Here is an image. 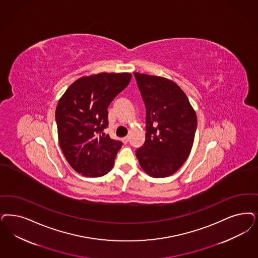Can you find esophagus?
I'll use <instances>...</instances> for the list:
<instances>
[{"mask_svg": "<svg viewBox=\"0 0 258 258\" xmlns=\"http://www.w3.org/2000/svg\"><path fill=\"white\" fill-rule=\"evenodd\" d=\"M122 141H123L124 144H126V143L130 141V136H125V137H124V138L122 139Z\"/></svg>", "mask_w": 258, "mask_h": 258, "instance_id": "1", "label": "esophagus"}]
</instances>
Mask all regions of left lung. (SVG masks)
Masks as SVG:
<instances>
[{"label": "left lung", "instance_id": "1", "mask_svg": "<svg viewBox=\"0 0 258 258\" xmlns=\"http://www.w3.org/2000/svg\"><path fill=\"white\" fill-rule=\"evenodd\" d=\"M134 74L146 107V139L136 150V157L151 177H168L183 166L191 151L196 111L174 82Z\"/></svg>", "mask_w": 258, "mask_h": 258}]
</instances>
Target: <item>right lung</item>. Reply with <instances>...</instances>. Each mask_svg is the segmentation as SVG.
I'll use <instances>...</instances> for the list:
<instances>
[{
	"mask_svg": "<svg viewBox=\"0 0 258 258\" xmlns=\"http://www.w3.org/2000/svg\"><path fill=\"white\" fill-rule=\"evenodd\" d=\"M132 79L131 73H98L71 84L56 107L59 144L72 169L100 177L112 169L123 143L111 139L107 107Z\"/></svg>",
	"mask_w": 258,
	"mask_h": 258,
	"instance_id": "add662e5",
	"label": "right lung"
}]
</instances>
